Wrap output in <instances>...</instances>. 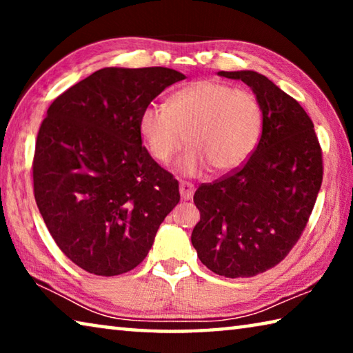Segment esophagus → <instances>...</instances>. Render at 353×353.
Here are the masks:
<instances>
[{
    "label": "esophagus",
    "mask_w": 353,
    "mask_h": 353,
    "mask_svg": "<svg viewBox=\"0 0 353 353\" xmlns=\"http://www.w3.org/2000/svg\"><path fill=\"white\" fill-rule=\"evenodd\" d=\"M179 191H181V196L182 199H191L193 198L194 194V185L191 182H185V181H181V183H179Z\"/></svg>",
    "instance_id": "34e87169"
}]
</instances>
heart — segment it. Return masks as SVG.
I'll list each match as a JSON object with an SVG mask.
<instances>
[{"label":"heart","instance_id":"b5f03b06","mask_svg":"<svg viewBox=\"0 0 353 353\" xmlns=\"http://www.w3.org/2000/svg\"><path fill=\"white\" fill-rule=\"evenodd\" d=\"M139 130L155 162L168 163L187 143L190 148L179 163L185 174H198L207 166L224 174L240 168L255 151L263 110L254 93L199 79L171 93L166 109L145 107Z\"/></svg>","mask_w":353,"mask_h":353}]
</instances>
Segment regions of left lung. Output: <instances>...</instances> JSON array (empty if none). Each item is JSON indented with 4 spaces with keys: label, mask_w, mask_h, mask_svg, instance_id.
I'll return each mask as SVG.
<instances>
[{
    "label": "left lung",
    "mask_w": 353,
    "mask_h": 353,
    "mask_svg": "<svg viewBox=\"0 0 353 353\" xmlns=\"http://www.w3.org/2000/svg\"><path fill=\"white\" fill-rule=\"evenodd\" d=\"M252 88L263 130L240 168L194 193L201 221L191 243L218 276L254 277L279 265L305 230L324 165L312 118L294 98L255 71H219Z\"/></svg>",
    "instance_id": "8db88e82"
}]
</instances>
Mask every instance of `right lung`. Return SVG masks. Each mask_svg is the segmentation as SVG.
Segmentation results:
<instances>
[{
  "label": "right lung",
  "instance_id": "1",
  "mask_svg": "<svg viewBox=\"0 0 353 353\" xmlns=\"http://www.w3.org/2000/svg\"><path fill=\"white\" fill-rule=\"evenodd\" d=\"M182 73L103 68L52 101L32 160L34 198L52 240L94 276L140 265L181 201L179 182L141 145L139 117Z\"/></svg>",
  "mask_w": 353,
  "mask_h": 353
}]
</instances>
